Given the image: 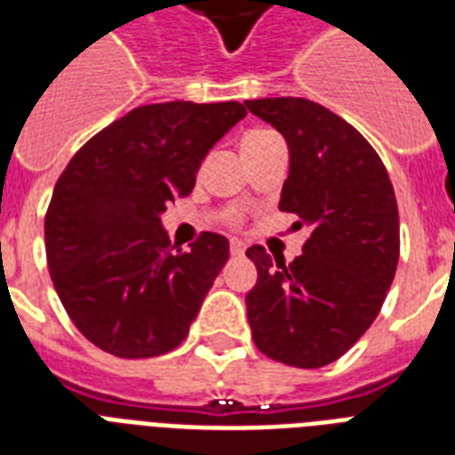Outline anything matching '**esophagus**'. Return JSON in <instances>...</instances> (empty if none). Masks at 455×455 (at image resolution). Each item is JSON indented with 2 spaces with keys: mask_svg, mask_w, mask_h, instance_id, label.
Returning <instances> with one entry per match:
<instances>
[{
  "mask_svg": "<svg viewBox=\"0 0 455 455\" xmlns=\"http://www.w3.org/2000/svg\"><path fill=\"white\" fill-rule=\"evenodd\" d=\"M228 248H231V255H243V252H245V243L231 241V245H228Z\"/></svg>",
  "mask_w": 455,
  "mask_h": 455,
  "instance_id": "34e87169",
  "label": "esophagus"
}]
</instances>
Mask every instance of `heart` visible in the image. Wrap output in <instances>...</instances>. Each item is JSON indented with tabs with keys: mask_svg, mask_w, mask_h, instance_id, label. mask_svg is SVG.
I'll list each match as a JSON object with an SVG mask.
<instances>
[{
	"mask_svg": "<svg viewBox=\"0 0 455 455\" xmlns=\"http://www.w3.org/2000/svg\"><path fill=\"white\" fill-rule=\"evenodd\" d=\"M271 137H276V134H274V132H267V130L248 132V134L243 137V148H250V146L262 144V141H267V139H271ZM228 221H231V224H238V221H241V214L231 212L228 214Z\"/></svg>",
	"mask_w": 455,
	"mask_h": 455,
	"instance_id": "b5f03b06",
	"label": "heart"
}]
</instances>
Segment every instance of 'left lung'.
Returning <instances> with one entry per match:
<instances>
[{
  "label": "left lung",
  "instance_id": "obj_1",
  "mask_svg": "<svg viewBox=\"0 0 455 455\" xmlns=\"http://www.w3.org/2000/svg\"><path fill=\"white\" fill-rule=\"evenodd\" d=\"M291 148L281 212L311 231L291 264L252 245L257 283L245 295L257 349L298 368L338 361L378 316L399 262V210L373 146L321 103L245 101Z\"/></svg>",
  "mask_w": 455,
  "mask_h": 455
}]
</instances>
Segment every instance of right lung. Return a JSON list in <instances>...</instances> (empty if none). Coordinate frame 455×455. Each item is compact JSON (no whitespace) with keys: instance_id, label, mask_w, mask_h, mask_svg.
Segmentation results:
<instances>
[{"instance_id":"obj_1","label":"right lung","mask_w":455,"mask_h":455,"mask_svg":"<svg viewBox=\"0 0 455 455\" xmlns=\"http://www.w3.org/2000/svg\"><path fill=\"white\" fill-rule=\"evenodd\" d=\"M245 116L238 101L139 106L68 163L44 217L46 264L70 321L99 349L148 359L184 342L228 241L203 231L174 252L160 214L193 191L210 148Z\"/></svg>"}]
</instances>
